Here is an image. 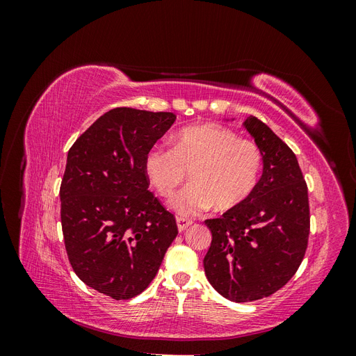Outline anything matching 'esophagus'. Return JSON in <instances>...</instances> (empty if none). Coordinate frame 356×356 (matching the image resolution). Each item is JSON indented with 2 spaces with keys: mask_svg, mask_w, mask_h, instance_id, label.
<instances>
[{
  "mask_svg": "<svg viewBox=\"0 0 356 356\" xmlns=\"http://www.w3.org/2000/svg\"><path fill=\"white\" fill-rule=\"evenodd\" d=\"M191 224H193V222H191L190 220H186V218H177V225H178V232H179V233H182V232H184L186 229H188Z\"/></svg>",
  "mask_w": 356,
  "mask_h": 356,
  "instance_id": "esophagus-1",
  "label": "esophagus"
}]
</instances>
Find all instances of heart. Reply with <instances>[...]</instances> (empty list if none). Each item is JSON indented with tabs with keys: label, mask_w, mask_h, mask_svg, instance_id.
Listing matches in <instances>:
<instances>
[{
	"label": "heart",
	"mask_w": 356,
	"mask_h": 356,
	"mask_svg": "<svg viewBox=\"0 0 356 356\" xmlns=\"http://www.w3.org/2000/svg\"><path fill=\"white\" fill-rule=\"evenodd\" d=\"M263 166L260 148L217 123L187 126L174 136V147L153 145L144 172L160 196L170 197L187 177L191 182L170 202L181 217H196L217 207L230 209L252 195Z\"/></svg>",
	"instance_id": "1"
}]
</instances>
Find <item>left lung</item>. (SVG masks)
<instances>
[{
    "mask_svg": "<svg viewBox=\"0 0 356 356\" xmlns=\"http://www.w3.org/2000/svg\"><path fill=\"white\" fill-rule=\"evenodd\" d=\"M243 127L261 152V178L245 202L204 221L212 233L204 275L217 293L236 303L272 296L294 276L307 248L310 220L307 187L293 149L254 115Z\"/></svg>",
    "mask_w": 356,
    "mask_h": 356,
    "instance_id": "1",
    "label": "left lung"
}]
</instances>
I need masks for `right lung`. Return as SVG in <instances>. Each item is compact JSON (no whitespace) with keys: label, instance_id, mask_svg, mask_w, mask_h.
Listing matches in <instances>:
<instances>
[{"label":"right lung","instance_id":"add662e5","mask_svg":"<svg viewBox=\"0 0 356 356\" xmlns=\"http://www.w3.org/2000/svg\"><path fill=\"white\" fill-rule=\"evenodd\" d=\"M175 120L174 113L114 108L68 152L59 195L70 263L86 285L114 300L143 293L178 234L144 172L147 152Z\"/></svg>","mask_w":356,"mask_h":356}]
</instances>
